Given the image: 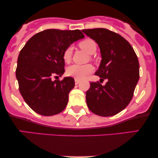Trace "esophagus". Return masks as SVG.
I'll list each match as a JSON object with an SVG mask.
<instances>
[{"label":"esophagus","instance_id":"esophagus-1","mask_svg":"<svg viewBox=\"0 0 158 158\" xmlns=\"http://www.w3.org/2000/svg\"><path fill=\"white\" fill-rule=\"evenodd\" d=\"M79 81H80V80H79V79H75V84H76V85H78V84H79Z\"/></svg>","mask_w":158,"mask_h":158}]
</instances>
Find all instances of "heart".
I'll list each match as a JSON object with an SVG mask.
<instances>
[{
	"instance_id": "b5f03b06",
	"label": "heart",
	"mask_w": 158,
	"mask_h": 158,
	"mask_svg": "<svg viewBox=\"0 0 158 158\" xmlns=\"http://www.w3.org/2000/svg\"><path fill=\"white\" fill-rule=\"evenodd\" d=\"M79 47L90 55L95 53L97 49V43L94 40L91 39H85L81 41L79 43ZM72 52H73V49L71 47H68L64 50L62 58L65 62L68 63L70 61L72 57ZM93 70V66L90 64H72L67 68L66 73L69 77H74L77 79H81L88 76V74L91 73Z\"/></svg>"
}]
</instances>
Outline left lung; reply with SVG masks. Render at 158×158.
<instances>
[{
	"label": "left lung",
	"mask_w": 158,
	"mask_h": 158,
	"mask_svg": "<svg viewBox=\"0 0 158 158\" xmlns=\"http://www.w3.org/2000/svg\"><path fill=\"white\" fill-rule=\"evenodd\" d=\"M94 39L100 49L101 60L95 75L108 79L106 85L91 81L86 92L90 111L111 117L131 102L139 77V61L131 45L123 36L105 28L81 30Z\"/></svg>",
	"instance_id": "left-lung-1"
}]
</instances>
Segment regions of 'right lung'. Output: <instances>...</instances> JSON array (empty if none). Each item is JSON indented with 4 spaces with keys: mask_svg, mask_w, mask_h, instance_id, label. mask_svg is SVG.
<instances>
[{
    "mask_svg": "<svg viewBox=\"0 0 158 158\" xmlns=\"http://www.w3.org/2000/svg\"><path fill=\"white\" fill-rule=\"evenodd\" d=\"M84 37L79 30L49 29L34 35L21 49L15 71L19 91L36 113L52 116L66 108L69 93L75 85L74 79H51L64 73V50Z\"/></svg>",
    "mask_w": 158,
    "mask_h": 158,
    "instance_id": "obj_1",
    "label": "right lung"
}]
</instances>
